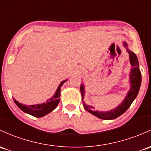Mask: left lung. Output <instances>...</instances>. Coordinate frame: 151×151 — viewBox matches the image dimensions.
I'll use <instances>...</instances> for the list:
<instances>
[{
    "label": "left lung",
    "mask_w": 151,
    "mask_h": 151,
    "mask_svg": "<svg viewBox=\"0 0 151 151\" xmlns=\"http://www.w3.org/2000/svg\"><path fill=\"white\" fill-rule=\"evenodd\" d=\"M124 45L127 47V50L129 53L130 63H131L133 69H131V72H130L129 75L131 88H130L129 93H127V96L124 98L123 102L122 103L121 105H119L116 108H115V109H112L110 111L106 112L98 111H93L92 109L93 108L92 106L86 105L83 102V106L85 107V110L88 111V112L93 114L96 116L98 117V118L101 119H114L117 118V117H119L122 114L124 113L129 109V106H131L133 101L136 98L137 94H138L139 88H140L141 80H142V79H141V72L139 69V63L138 60H137V57L135 55V53L130 51L129 49L127 48V44L126 42H124ZM80 91L81 93H82V100H83L84 95H85V88H84L83 85H81Z\"/></svg>",
    "instance_id": "8db88e82"
}]
</instances>
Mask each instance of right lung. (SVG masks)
I'll use <instances>...</instances> for the list:
<instances>
[{
    "instance_id": "right-lung-1",
    "label": "right lung",
    "mask_w": 151,
    "mask_h": 151,
    "mask_svg": "<svg viewBox=\"0 0 151 151\" xmlns=\"http://www.w3.org/2000/svg\"><path fill=\"white\" fill-rule=\"evenodd\" d=\"M66 81V80L63 81L60 84L54 96L52 97L51 98L47 100L46 103H44V104H42L32 105V106H25V105L19 103L15 99H14V101L15 104H17V106L25 113L30 114V115L35 117L44 116L45 115L51 112L53 110H54L56 106H58V103L60 101L59 97L61 96V94H60V93H61V87L62 86V85Z\"/></svg>"
}]
</instances>
